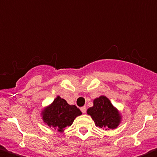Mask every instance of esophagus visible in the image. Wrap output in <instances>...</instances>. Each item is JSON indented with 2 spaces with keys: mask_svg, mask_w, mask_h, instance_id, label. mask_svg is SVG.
I'll use <instances>...</instances> for the list:
<instances>
[{
  "mask_svg": "<svg viewBox=\"0 0 157 157\" xmlns=\"http://www.w3.org/2000/svg\"><path fill=\"white\" fill-rule=\"evenodd\" d=\"M80 109H81V111H82V113H85L86 112V106L81 107V108H80Z\"/></svg>",
  "mask_w": 157,
  "mask_h": 157,
  "instance_id": "esophagus-1",
  "label": "esophagus"
}]
</instances>
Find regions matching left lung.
Segmentation results:
<instances>
[{"mask_svg":"<svg viewBox=\"0 0 157 157\" xmlns=\"http://www.w3.org/2000/svg\"><path fill=\"white\" fill-rule=\"evenodd\" d=\"M95 124L105 130L116 128L121 122V115L109 99L100 96L94 100V106L87 109Z\"/></svg>","mask_w":157,"mask_h":157,"instance_id":"1","label":"left lung"}]
</instances>
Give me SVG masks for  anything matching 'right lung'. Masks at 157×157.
<instances>
[{
	"label": "right lung",
	"instance_id": "1",
	"mask_svg": "<svg viewBox=\"0 0 157 157\" xmlns=\"http://www.w3.org/2000/svg\"><path fill=\"white\" fill-rule=\"evenodd\" d=\"M81 114L82 112L78 108L69 105L59 96L42 112L44 122L59 132H63L66 127L71 126L75 117Z\"/></svg>",
	"mask_w": 157,
	"mask_h": 157
}]
</instances>
